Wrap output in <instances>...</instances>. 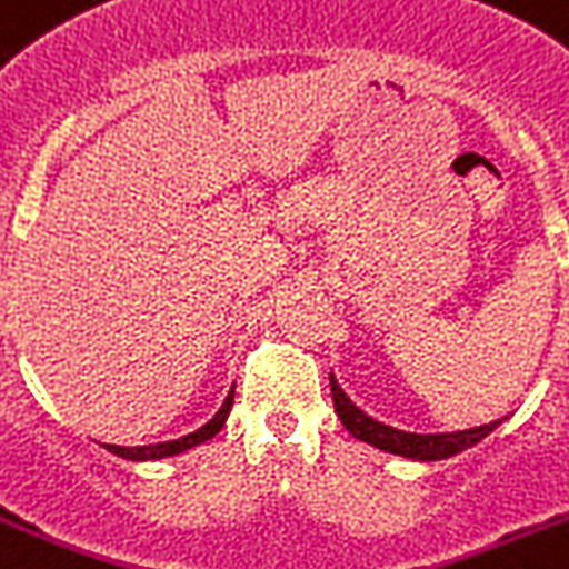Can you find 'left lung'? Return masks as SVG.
Segmentation results:
<instances>
[{"mask_svg": "<svg viewBox=\"0 0 569 569\" xmlns=\"http://www.w3.org/2000/svg\"><path fill=\"white\" fill-rule=\"evenodd\" d=\"M332 381V402H336V413L343 422V428L352 433L356 439L367 442V446L379 448V451H388V455L410 457V460H448V457L460 455L466 448L477 446L480 439L489 437L498 422L480 425V428H469V431H451V433H417V431H399V428H390V425L379 422V419L367 417L365 410L352 405V399L338 388V381L329 376Z\"/></svg>", "mask_w": 569, "mask_h": 569, "instance_id": "8db88e82", "label": "left lung"}]
</instances>
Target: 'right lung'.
<instances>
[{
  "mask_svg": "<svg viewBox=\"0 0 569 569\" xmlns=\"http://www.w3.org/2000/svg\"><path fill=\"white\" fill-rule=\"evenodd\" d=\"M219 413H222V410H219ZM217 413V417H219ZM213 422V419H211ZM204 425V428H199V431L196 433H188V437H181V439H173V442H161V446H144V448H127V451H123V448H118V455L123 457V460H161V457H173V455H181V451H190V448L193 446H199V442H204V439H211L213 433L219 431V419H217V425Z\"/></svg>",
  "mask_w": 569,
  "mask_h": 569,
  "instance_id": "obj_1",
  "label": "right lung"
}]
</instances>
